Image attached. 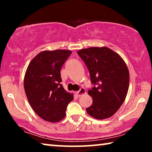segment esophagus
<instances>
[{"instance_id": "obj_1", "label": "esophagus", "mask_w": 152, "mask_h": 152, "mask_svg": "<svg viewBox=\"0 0 152 152\" xmlns=\"http://www.w3.org/2000/svg\"><path fill=\"white\" fill-rule=\"evenodd\" d=\"M86 93V90H85V88H81L80 89V91L76 92V95L78 97L81 96H82V95H84V94H85Z\"/></svg>"}]
</instances>
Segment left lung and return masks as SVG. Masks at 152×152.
Here are the masks:
<instances>
[{
    "mask_svg": "<svg viewBox=\"0 0 152 152\" xmlns=\"http://www.w3.org/2000/svg\"><path fill=\"white\" fill-rule=\"evenodd\" d=\"M78 54L95 86L88 91L93 101L86 108L87 113L100 120L112 117L124 102L128 92L129 73L125 61L107 47L82 49Z\"/></svg>",
    "mask_w": 152,
    "mask_h": 152,
    "instance_id": "1",
    "label": "left lung"
}]
</instances>
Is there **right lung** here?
I'll use <instances>...</instances> for the list:
<instances>
[{
  "label": "right lung",
  "mask_w": 152,
  "mask_h": 152,
  "mask_svg": "<svg viewBox=\"0 0 152 152\" xmlns=\"http://www.w3.org/2000/svg\"><path fill=\"white\" fill-rule=\"evenodd\" d=\"M72 53L66 50L43 51L30 61L24 78V89L31 107L38 116L56 123L66 116L73 94L64 88L60 70Z\"/></svg>",
  "instance_id": "right-lung-1"
}]
</instances>
